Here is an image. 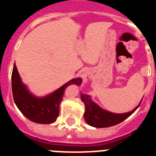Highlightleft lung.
Returning a JSON list of instances; mask_svg holds the SVG:
<instances>
[{
  "label": "left lung",
  "instance_id": "1",
  "mask_svg": "<svg viewBox=\"0 0 156 156\" xmlns=\"http://www.w3.org/2000/svg\"><path fill=\"white\" fill-rule=\"evenodd\" d=\"M80 99L81 101L85 104V111L84 113V118L85 121L90 126L94 127H108L120 123L130 115H132L137 109L142 101L141 99L139 105L130 112L124 113H114L99 107L95 102L92 100L91 96L88 94L81 93Z\"/></svg>",
  "mask_w": 156,
  "mask_h": 156
}]
</instances>
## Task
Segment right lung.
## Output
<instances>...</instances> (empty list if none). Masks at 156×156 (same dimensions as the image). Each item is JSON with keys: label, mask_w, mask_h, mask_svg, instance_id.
<instances>
[{"label": "right lung", "mask_w": 156, "mask_h": 156, "mask_svg": "<svg viewBox=\"0 0 156 156\" xmlns=\"http://www.w3.org/2000/svg\"><path fill=\"white\" fill-rule=\"evenodd\" d=\"M14 101L21 113L30 121L40 124H50L56 122L59 115V105L62 100L65 90L70 85H80L81 78H75L61 86L57 90L43 97L33 94L21 80L20 76L14 66L11 76Z\"/></svg>", "instance_id": "obj_1"}]
</instances>
